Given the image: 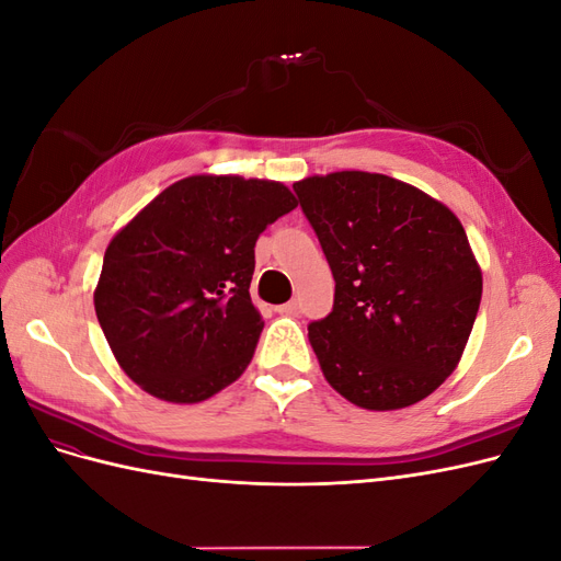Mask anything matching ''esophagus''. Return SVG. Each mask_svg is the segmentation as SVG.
I'll list each match as a JSON object with an SVG mask.
<instances>
[{"label":"esophagus","mask_w":561,"mask_h":561,"mask_svg":"<svg viewBox=\"0 0 561 561\" xmlns=\"http://www.w3.org/2000/svg\"><path fill=\"white\" fill-rule=\"evenodd\" d=\"M278 313L283 316H297L299 313V304L297 301H287V304H280V307H276Z\"/></svg>","instance_id":"esophagus-1"}]
</instances>
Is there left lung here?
Returning a JSON list of instances; mask_svg holds the SVG:
<instances>
[{
  "instance_id": "left-lung-1",
  "label": "left lung",
  "mask_w": 561,
  "mask_h": 561,
  "mask_svg": "<svg viewBox=\"0 0 561 561\" xmlns=\"http://www.w3.org/2000/svg\"><path fill=\"white\" fill-rule=\"evenodd\" d=\"M334 276V307L309 325L322 375L369 412L416 404L466 351L482 268L458 217L416 186L365 171L293 184Z\"/></svg>"
}]
</instances>
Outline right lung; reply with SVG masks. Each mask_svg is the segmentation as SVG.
Returning a JSON list of instances; mask_svg holds the SVG:
<instances>
[{"label":"right lung","mask_w":561,"mask_h":561,"mask_svg":"<svg viewBox=\"0 0 561 561\" xmlns=\"http://www.w3.org/2000/svg\"><path fill=\"white\" fill-rule=\"evenodd\" d=\"M293 208L283 182L203 173L173 182L114 233L95 316L145 393L194 404L243 375L264 328L250 299L254 243Z\"/></svg>","instance_id":"right-lung-1"}]
</instances>
